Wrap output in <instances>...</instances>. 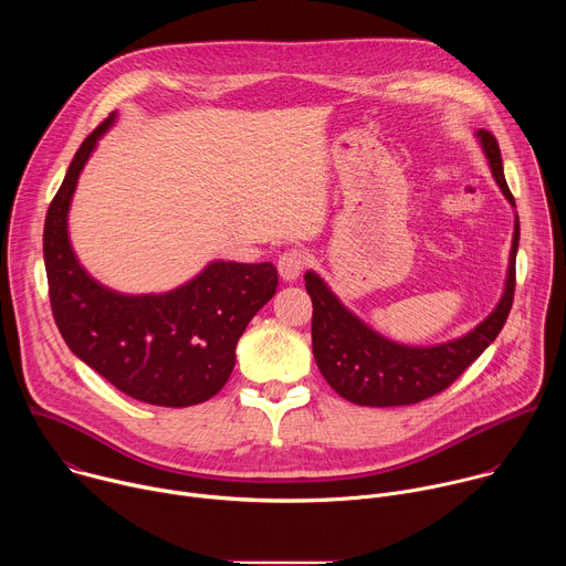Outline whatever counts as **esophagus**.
Segmentation results:
<instances>
[{"label": "esophagus", "instance_id": "obj_1", "mask_svg": "<svg viewBox=\"0 0 566 566\" xmlns=\"http://www.w3.org/2000/svg\"><path fill=\"white\" fill-rule=\"evenodd\" d=\"M306 266V255L302 251H286L277 260V273L284 282H295Z\"/></svg>", "mask_w": 566, "mask_h": 566}]
</instances>
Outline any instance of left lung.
I'll use <instances>...</instances> for the list:
<instances>
[{"label":"left lung","instance_id":"1","mask_svg":"<svg viewBox=\"0 0 566 566\" xmlns=\"http://www.w3.org/2000/svg\"><path fill=\"white\" fill-rule=\"evenodd\" d=\"M474 136L489 158L502 195L515 208L495 136L486 129H479ZM517 247L520 217L515 212L509 271L500 302L474 329L461 338L437 345H402L389 340L349 311L317 273L306 271L304 282L313 302V358L319 374L343 398L369 408L412 406L443 391L500 336L515 293Z\"/></svg>","mask_w":566,"mask_h":566}]
</instances>
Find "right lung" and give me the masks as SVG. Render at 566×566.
<instances>
[{
	"instance_id": "1",
	"label": "right lung",
	"mask_w": 566,
	"mask_h": 566,
	"mask_svg": "<svg viewBox=\"0 0 566 566\" xmlns=\"http://www.w3.org/2000/svg\"><path fill=\"white\" fill-rule=\"evenodd\" d=\"M116 112L75 151L44 221V266L55 325L69 349L123 394L160 408L212 398L230 378L234 347L275 295L271 262H210L166 293L129 295L94 280L69 239V208Z\"/></svg>"
}]
</instances>
